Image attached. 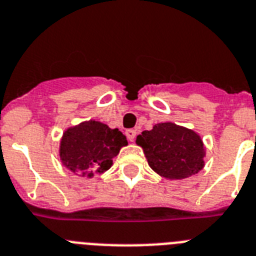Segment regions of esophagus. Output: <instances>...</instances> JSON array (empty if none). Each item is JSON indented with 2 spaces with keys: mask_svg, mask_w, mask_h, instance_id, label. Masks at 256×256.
<instances>
[{
  "mask_svg": "<svg viewBox=\"0 0 256 256\" xmlns=\"http://www.w3.org/2000/svg\"><path fill=\"white\" fill-rule=\"evenodd\" d=\"M126 136H128L130 142H134L135 136H136V132H135L134 128H128V130H126Z\"/></svg>",
  "mask_w": 256,
  "mask_h": 256,
  "instance_id": "34e87169",
  "label": "esophagus"
}]
</instances>
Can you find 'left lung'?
Segmentation results:
<instances>
[{"label":"left lung","mask_w":256,"mask_h":256,"mask_svg":"<svg viewBox=\"0 0 256 256\" xmlns=\"http://www.w3.org/2000/svg\"><path fill=\"white\" fill-rule=\"evenodd\" d=\"M148 166L170 180L196 175L204 168L205 147L197 132L172 122L156 124L136 136Z\"/></svg>","instance_id":"left-lung-1"}]
</instances>
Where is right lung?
<instances>
[{
	"instance_id": "right-lung-1",
	"label": "right lung",
	"mask_w": 256,
	"mask_h": 256,
	"mask_svg": "<svg viewBox=\"0 0 256 256\" xmlns=\"http://www.w3.org/2000/svg\"><path fill=\"white\" fill-rule=\"evenodd\" d=\"M124 146H128V139L118 128L90 120L64 132L60 160L76 175L93 178L94 172L102 174L112 167Z\"/></svg>"
}]
</instances>
